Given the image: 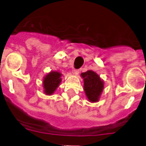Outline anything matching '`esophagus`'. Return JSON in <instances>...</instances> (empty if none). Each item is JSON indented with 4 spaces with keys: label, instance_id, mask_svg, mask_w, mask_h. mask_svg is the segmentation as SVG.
Segmentation results:
<instances>
[{
    "label": "esophagus",
    "instance_id": "esophagus-1",
    "mask_svg": "<svg viewBox=\"0 0 146 146\" xmlns=\"http://www.w3.org/2000/svg\"><path fill=\"white\" fill-rule=\"evenodd\" d=\"M79 70H74V74L76 75V76H78V75L79 74Z\"/></svg>",
    "mask_w": 146,
    "mask_h": 146
}]
</instances>
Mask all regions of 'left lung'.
Listing matches in <instances>:
<instances>
[{
  "mask_svg": "<svg viewBox=\"0 0 146 146\" xmlns=\"http://www.w3.org/2000/svg\"><path fill=\"white\" fill-rule=\"evenodd\" d=\"M81 76L84 79V88L86 96L90 102H97L104 90V81L93 70H87Z\"/></svg>",
  "mask_w": 146,
  "mask_h": 146,
  "instance_id": "8db88e82",
  "label": "left lung"
}]
</instances>
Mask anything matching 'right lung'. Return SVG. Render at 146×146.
Wrapping results in <instances>:
<instances>
[{"label": "right lung", "mask_w": 146, "mask_h": 146, "mask_svg": "<svg viewBox=\"0 0 146 146\" xmlns=\"http://www.w3.org/2000/svg\"><path fill=\"white\" fill-rule=\"evenodd\" d=\"M62 73L58 71H51L44 76L42 86L46 95H52L56 91L62 81Z\"/></svg>", "instance_id": "right-lung-1"}]
</instances>
